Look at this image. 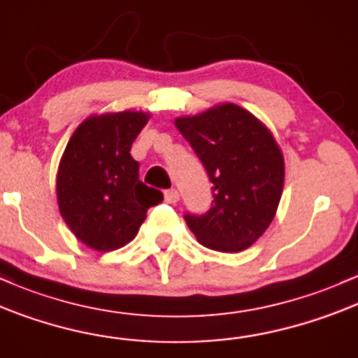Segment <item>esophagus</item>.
<instances>
[{
    "label": "esophagus",
    "instance_id": "obj_1",
    "mask_svg": "<svg viewBox=\"0 0 358 358\" xmlns=\"http://www.w3.org/2000/svg\"><path fill=\"white\" fill-rule=\"evenodd\" d=\"M166 201L169 204H176L179 201V192H178V189H167L166 191Z\"/></svg>",
    "mask_w": 358,
    "mask_h": 358
}]
</instances>
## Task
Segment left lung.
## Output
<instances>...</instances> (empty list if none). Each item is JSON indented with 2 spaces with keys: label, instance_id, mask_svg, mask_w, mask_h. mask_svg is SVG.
<instances>
[{
  "label": "left lung",
  "instance_id": "8db88e82",
  "mask_svg": "<svg viewBox=\"0 0 358 358\" xmlns=\"http://www.w3.org/2000/svg\"><path fill=\"white\" fill-rule=\"evenodd\" d=\"M174 123L206 169L215 198L203 215H184L187 227L213 250H245L267 230L282 194L284 157L274 136L233 103Z\"/></svg>",
  "mask_w": 358,
  "mask_h": 358
}]
</instances>
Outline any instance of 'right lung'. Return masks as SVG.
Instances as JSON below:
<instances>
[{"mask_svg":"<svg viewBox=\"0 0 358 358\" xmlns=\"http://www.w3.org/2000/svg\"><path fill=\"white\" fill-rule=\"evenodd\" d=\"M142 111L90 116L71 136L57 172V203L76 238L110 252L135 238L164 194L138 179L131 143L147 125Z\"/></svg>","mask_w":358,"mask_h":358,"instance_id":"obj_1","label":"right lung"}]
</instances>
